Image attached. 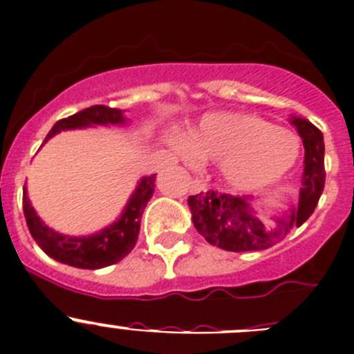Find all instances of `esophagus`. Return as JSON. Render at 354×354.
I'll return each mask as SVG.
<instances>
[{
    "instance_id": "obj_1",
    "label": "esophagus",
    "mask_w": 354,
    "mask_h": 354,
    "mask_svg": "<svg viewBox=\"0 0 354 354\" xmlns=\"http://www.w3.org/2000/svg\"><path fill=\"white\" fill-rule=\"evenodd\" d=\"M192 190L197 192V194H201V192L207 190V185H205L202 180H195L194 185H192Z\"/></svg>"
}]
</instances>
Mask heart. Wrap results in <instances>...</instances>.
<instances>
[{
    "label": "heart",
    "mask_w": 354,
    "mask_h": 354,
    "mask_svg": "<svg viewBox=\"0 0 354 354\" xmlns=\"http://www.w3.org/2000/svg\"><path fill=\"white\" fill-rule=\"evenodd\" d=\"M174 149L185 160H218V173L226 187L252 192L277 183L299 156L296 135L250 114L223 112L202 119L187 140Z\"/></svg>",
    "instance_id": "heart-1"
}]
</instances>
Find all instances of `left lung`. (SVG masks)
<instances>
[{"label":"left lung","instance_id":"1","mask_svg":"<svg viewBox=\"0 0 354 354\" xmlns=\"http://www.w3.org/2000/svg\"><path fill=\"white\" fill-rule=\"evenodd\" d=\"M290 124L304 145L297 204L286 201L283 207H270L254 195L233 197L218 192L192 195L188 197L192 221L211 245L232 252L270 249L313 214L325 185L324 135L304 118L290 115Z\"/></svg>","mask_w":354,"mask_h":354}]
</instances>
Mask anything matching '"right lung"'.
I'll return each mask as SVG.
<instances>
[{
    "mask_svg": "<svg viewBox=\"0 0 354 354\" xmlns=\"http://www.w3.org/2000/svg\"><path fill=\"white\" fill-rule=\"evenodd\" d=\"M128 122L129 119L124 115V111L104 107V105H93V107L84 109L71 118L58 121L48 133L44 143L62 131L93 128V126H124ZM153 183H156V174L143 176L133 190L129 201L126 202L121 216L114 223L98 230L97 233H91V235H64V233H58L50 228L37 216L36 209L30 204L26 187H24L22 198L24 214H26V221L32 239L55 261L82 270L105 268V266H111V264L124 259L135 247L136 240H138L140 219H142V212L147 202L153 194V187H156Z\"/></svg>",
    "mask_w": 354,
    "mask_h": 354,
    "instance_id": "obj_1",
    "label": "right lung"
}]
</instances>
